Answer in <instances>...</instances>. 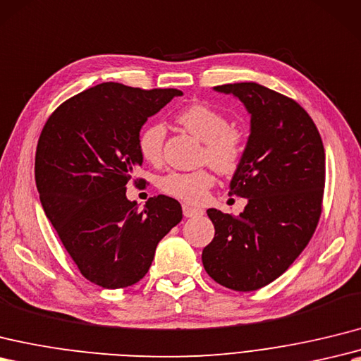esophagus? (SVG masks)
<instances>
[{
  "mask_svg": "<svg viewBox=\"0 0 361 361\" xmlns=\"http://www.w3.org/2000/svg\"><path fill=\"white\" fill-rule=\"evenodd\" d=\"M183 214H184V216H188V219H195V216L203 215L204 211L198 207H192L189 204H183Z\"/></svg>",
  "mask_w": 361,
  "mask_h": 361,
  "instance_id": "esophagus-1",
  "label": "esophagus"
}]
</instances>
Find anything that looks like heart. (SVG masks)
<instances>
[{
    "label": "heart",
    "mask_w": 361,
    "mask_h": 361,
    "mask_svg": "<svg viewBox=\"0 0 361 361\" xmlns=\"http://www.w3.org/2000/svg\"><path fill=\"white\" fill-rule=\"evenodd\" d=\"M175 120L192 135L203 141L200 161L207 163L220 175H233L246 154V132L231 124L229 116L206 103H192L178 112ZM166 128L161 123L146 126L138 135V150L142 160L160 164L163 160ZM214 175L209 167L192 172H171L160 180L166 195L189 204L203 203L214 186Z\"/></svg>",
    "instance_id": "heart-1"
}]
</instances>
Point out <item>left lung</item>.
<instances>
[{
  "label": "left lung",
  "instance_id": "obj_1",
  "mask_svg": "<svg viewBox=\"0 0 361 361\" xmlns=\"http://www.w3.org/2000/svg\"><path fill=\"white\" fill-rule=\"evenodd\" d=\"M215 90L235 95L250 114L246 154L229 190L247 204L238 216L207 209L215 237L201 259L221 286L250 292L286 272L311 241L323 209L324 147L295 99L258 82Z\"/></svg>",
  "mask_w": 361,
  "mask_h": 361
}]
</instances>
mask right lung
Segmentation results:
<instances>
[{
    "mask_svg": "<svg viewBox=\"0 0 361 361\" xmlns=\"http://www.w3.org/2000/svg\"><path fill=\"white\" fill-rule=\"evenodd\" d=\"M178 89L102 82L66 99L38 138L35 181L47 219L86 280L128 288L149 271L157 245L183 219L177 200L149 198L140 209L126 184L142 163L141 126Z\"/></svg>",
    "mask_w": 361,
    "mask_h": 361,
    "instance_id": "add662e5",
    "label": "right lung"
}]
</instances>
